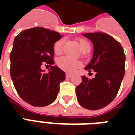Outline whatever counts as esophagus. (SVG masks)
Segmentation results:
<instances>
[{
	"instance_id": "1",
	"label": "esophagus",
	"mask_w": 135,
	"mask_h": 135,
	"mask_svg": "<svg viewBox=\"0 0 135 135\" xmlns=\"http://www.w3.org/2000/svg\"><path fill=\"white\" fill-rule=\"evenodd\" d=\"M66 78H71V77L72 76V75L70 74H66Z\"/></svg>"
}]
</instances>
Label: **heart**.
<instances>
[{
  "label": "heart",
  "instance_id": "obj_1",
  "mask_svg": "<svg viewBox=\"0 0 135 135\" xmlns=\"http://www.w3.org/2000/svg\"><path fill=\"white\" fill-rule=\"evenodd\" d=\"M79 43V47L83 53H88L90 50V45L86 40L82 38H79L77 40ZM64 45V40H59L54 44L53 50L56 54H59L61 53L62 48ZM57 64L62 70L65 71L66 72H73L76 70L77 68L81 66V62L76 60L71 59L66 56H63L58 59Z\"/></svg>",
  "mask_w": 135,
  "mask_h": 135
}]
</instances>
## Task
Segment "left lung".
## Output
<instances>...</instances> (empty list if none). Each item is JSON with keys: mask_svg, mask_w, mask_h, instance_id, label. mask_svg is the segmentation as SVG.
<instances>
[{"mask_svg": "<svg viewBox=\"0 0 135 135\" xmlns=\"http://www.w3.org/2000/svg\"><path fill=\"white\" fill-rule=\"evenodd\" d=\"M93 44V55L85 70L93 71L95 76H82V83L76 88L80 105L89 110H98L115 98L124 76L125 55L121 44L103 32L82 34Z\"/></svg>", "mask_w": 135, "mask_h": 135, "instance_id": "obj_1", "label": "left lung"}]
</instances>
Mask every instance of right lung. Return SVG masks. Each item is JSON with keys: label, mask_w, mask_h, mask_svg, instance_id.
I'll return each instance as SVG.
<instances>
[{"label": "right lung", "mask_w": 135, "mask_h": 135, "mask_svg": "<svg viewBox=\"0 0 135 135\" xmlns=\"http://www.w3.org/2000/svg\"><path fill=\"white\" fill-rule=\"evenodd\" d=\"M62 37L59 32L42 27L21 32L16 36L10 55V74L19 96L36 107L50 105L57 98L59 84L66 74L54 64L53 46ZM43 63L51 67L48 73L41 69Z\"/></svg>", "instance_id": "add662e5"}]
</instances>
